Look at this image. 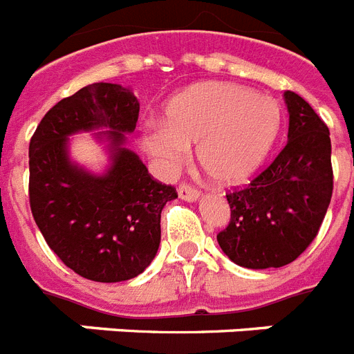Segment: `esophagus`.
Instances as JSON below:
<instances>
[{
    "label": "esophagus",
    "instance_id": "obj_1",
    "mask_svg": "<svg viewBox=\"0 0 354 354\" xmlns=\"http://www.w3.org/2000/svg\"><path fill=\"white\" fill-rule=\"evenodd\" d=\"M179 198H183V201L186 202H195L201 198V193H198L195 188H192V186H188V184H180Z\"/></svg>",
    "mask_w": 354,
    "mask_h": 354
}]
</instances>
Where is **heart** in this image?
Masks as SVG:
<instances>
[{
	"label": "heart",
	"mask_w": 354,
	"mask_h": 354,
	"mask_svg": "<svg viewBox=\"0 0 354 354\" xmlns=\"http://www.w3.org/2000/svg\"><path fill=\"white\" fill-rule=\"evenodd\" d=\"M281 129V109L247 87L206 82L183 91L165 109V122L147 125L145 150L162 175H174L197 145V159L214 183L240 186L263 166Z\"/></svg>",
	"instance_id": "obj_1"
}]
</instances>
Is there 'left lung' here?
Returning a JSON list of instances; mask_svg holds the SVG:
<instances>
[{"instance_id":"8db88e82","label":"left lung","mask_w":354,"mask_h":354,"mask_svg":"<svg viewBox=\"0 0 354 354\" xmlns=\"http://www.w3.org/2000/svg\"><path fill=\"white\" fill-rule=\"evenodd\" d=\"M288 141L267 170L227 197L231 222L218 245L232 263L279 268L303 254L317 236L333 193L331 140L306 100L286 91Z\"/></svg>"}]
</instances>
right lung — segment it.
<instances>
[{"label":"right lung","mask_w":354,"mask_h":354,"mask_svg":"<svg viewBox=\"0 0 354 354\" xmlns=\"http://www.w3.org/2000/svg\"><path fill=\"white\" fill-rule=\"evenodd\" d=\"M140 114L131 87L96 82L60 100L30 140V207L50 249L78 276L118 283L140 276L161 243V211L175 188L150 177L127 148ZM93 131L104 145L102 174L71 159L68 138Z\"/></svg>","instance_id":"1"}]
</instances>
